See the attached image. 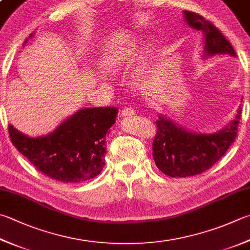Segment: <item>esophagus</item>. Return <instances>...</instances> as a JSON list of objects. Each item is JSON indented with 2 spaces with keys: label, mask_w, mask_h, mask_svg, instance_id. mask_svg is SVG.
Masks as SVG:
<instances>
[{
  "label": "esophagus",
  "mask_w": 250,
  "mask_h": 250,
  "mask_svg": "<svg viewBox=\"0 0 250 250\" xmlns=\"http://www.w3.org/2000/svg\"><path fill=\"white\" fill-rule=\"evenodd\" d=\"M121 114L123 115V116H131V115L135 114V110L133 109V107H130V106H125L124 109L122 110Z\"/></svg>",
  "instance_id": "obj_1"
}]
</instances>
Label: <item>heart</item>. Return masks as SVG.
I'll return each mask as SVG.
<instances>
[{
	"label": "heart",
	"mask_w": 250,
	"mask_h": 250,
	"mask_svg": "<svg viewBox=\"0 0 250 250\" xmlns=\"http://www.w3.org/2000/svg\"><path fill=\"white\" fill-rule=\"evenodd\" d=\"M139 53V48L137 44H129L122 46L116 50L114 53L110 55L107 59L106 65L110 69H120L122 67H126L137 58Z\"/></svg>",
	"instance_id": "b5f03b06"
}]
</instances>
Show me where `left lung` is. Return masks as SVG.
<instances>
[{
    "instance_id": "left-lung-1",
    "label": "left lung",
    "mask_w": 250,
    "mask_h": 250,
    "mask_svg": "<svg viewBox=\"0 0 250 250\" xmlns=\"http://www.w3.org/2000/svg\"><path fill=\"white\" fill-rule=\"evenodd\" d=\"M188 25L204 32L206 55L229 54L236 56L229 41L212 22L194 12L184 11ZM238 114L229 126L216 134H195L178 127L166 117L155 122L152 151L155 166L171 177L195 176L206 172L228 151L237 136Z\"/></svg>"
}]
</instances>
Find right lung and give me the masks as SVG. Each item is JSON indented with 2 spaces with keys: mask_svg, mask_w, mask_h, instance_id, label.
<instances>
[{
  "mask_svg": "<svg viewBox=\"0 0 250 250\" xmlns=\"http://www.w3.org/2000/svg\"><path fill=\"white\" fill-rule=\"evenodd\" d=\"M117 112L116 106L83 109L53 133L38 138L27 137L9 125V138L38 171L52 180L89 181L104 167L105 135L115 123Z\"/></svg>",
  "mask_w": 250,
  "mask_h": 250,
  "instance_id": "1",
  "label": "right lung"
}]
</instances>
